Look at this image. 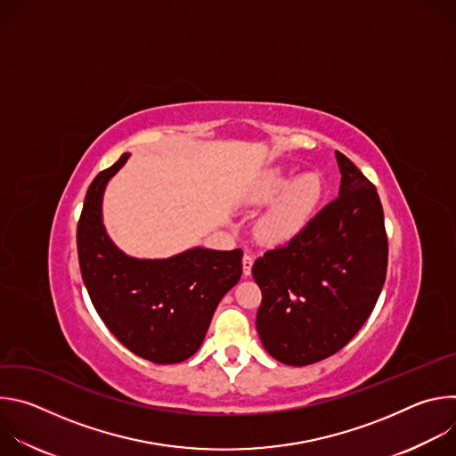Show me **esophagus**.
I'll list each match as a JSON object with an SVG mask.
<instances>
[{"label":"esophagus","instance_id":"1","mask_svg":"<svg viewBox=\"0 0 456 456\" xmlns=\"http://www.w3.org/2000/svg\"><path fill=\"white\" fill-rule=\"evenodd\" d=\"M252 256L250 254H245L243 256V262H241V265H243V276H250V271H252Z\"/></svg>","mask_w":456,"mask_h":456}]
</instances>
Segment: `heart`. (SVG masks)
<instances>
[{"label": "heart", "mask_w": 456, "mask_h": 456, "mask_svg": "<svg viewBox=\"0 0 456 456\" xmlns=\"http://www.w3.org/2000/svg\"><path fill=\"white\" fill-rule=\"evenodd\" d=\"M322 180L315 173H306L292 180L283 167L265 171L256 180L248 199L252 204L265 206L274 202L257 224L259 236L273 245L294 240L308 225L321 199Z\"/></svg>", "instance_id": "heart-1"}]
</instances>
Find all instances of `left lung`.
<instances>
[{
    "mask_svg": "<svg viewBox=\"0 0 456 456\" xmlns=\"http://www.w3.org/2000/svg\"><path fill=\"white\" fill-rule=\"evenodd\" d=\"M339 197L285 245L252 265L262 290L256 330L283 364L306 366L339 352L370 317L387 269V236L375 185L336 151Z\"/></svg>",
    "mask_w": 456,
    "mask_h": 456,
    "instance_id": "1",
    "label": "left lung"
}]
</instances>
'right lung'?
I'll return each mask as SVG.
<instances>
[{
	"instance_id": "obj_1",
	"label": "right lung",
	"mask_w": 456,
	"mask_h": 456,
	"mask_svg": "<svg viewBox=\"0 0 456 456\" xmlns=\"http://www.w3.org/2000/svg\"><path fill=\"white\" fill-rule=\"evenodd\" d=\"M124 153L88 187L77 224V254L90 299L110 332L157 364L189 359L206 338L220 299L241 276V248L194 247L167 259L120 252L102 225V192Z\"/></svg>"
}]
</instances>
